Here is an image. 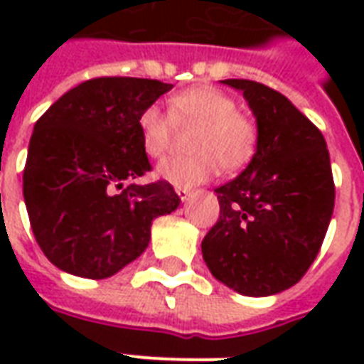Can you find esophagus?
<instances>
[{"instance_id": "1", "label": "esophagus", "mask_w": 364, "mask_h": 364, "mask_svg": "<svg viewBox=\"0 0 364 364\" xmlns=\"http://www.w3.org/2000/svg\"><path fill=\"white\" fill-rule=\"evenodd\" d=\"M175 193L179 195V198H181V200H187V198L193 195V191L185 189V187H177V189H175Z\"/></svg>"}]
</instances>
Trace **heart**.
I'll use <instances>...</instances> for the list:
<instances>
[{"label": "heart", "instance_id": "b5f03b06", "mask_svg": "<svg viewBox=\"0 0 364 364\" xmlns=\"http://www.w3.org/2000/svg\"><path fill=\"white\" fill-rule=\"evenodd\" d=\"M167 112L156 105L138 117V134L148 158L166 156L175 127L197 124L191 134V154L161 161L158 175L177 187H193L224 171H237L255 156L259 144L257 122L237 111L234 97L214 85H195L169 97Z\"/></svg>", "mask_w": 364, "mask_h": 364}]
</instances>
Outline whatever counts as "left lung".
I'll list each match as a JSON object with an SVG mask.
<instances>
[{
    "label": "left lung",
    "mask_w": 364,
    "mask_h": 364,
    "mask_svg": "<svg viewBox=\"0 0 364 364\" xmlns=\"http://www.w3.org/2000/svg\"><path fill=\"white\" fill-rule=\"evenodd\" d=\"M244 93L259 128L257 151L216 189L218 222L203 240L210 273L245 296L296 284L320 252L336 205L329 151L318 127L279 91L224 80Z\"/></svg>",
    "instance_id": "1"
}]
</instances>
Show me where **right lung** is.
I'll use <instances>...</instances> for the list:
<instances>
[{"label":"right lung","mask_w":364,"mask_h":364,"mask_svg":"<svg viewBox=\"0 0 364 364\" xmlns=\"http://www.w3.org/2000/svg\"><path fill=\"white\" fill-rule=\"evenodd\" d=\"M173 85L144 77H93L36 120L23 171V197L36 244L52 265L107 279L140 257L154 218L181 198L151 171L138 117Z\"/></svg>","instance_id":"obj_1"}]
</instances>
